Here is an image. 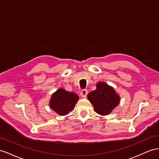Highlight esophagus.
<instances>
[{
    "mask_svg": "<svg viewBox=\"0 0 159 159\" xmlns=\"http://www.w3.org/2000/svg\"><path fill=\"white\" fill-rule=\"evenodd\" d=\"M87 94H88V91L86 90V89H83V90L80 93V95L82 97H86Z\"/></svg>",
    "mask_w": 159,
    "mask_h": 159,
    "instance_id": "obj_1",
    "label": "esophagus"
}]
</instances>
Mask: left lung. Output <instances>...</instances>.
Here are the masks:
<instances>
[{
	"label": "left lung",
	"mask_w": 159,
	"mask_h": 159,
	"mask_svg": "<svg viewBox=\"0 0 159 159\" xmlns=\"http://www.w3.org/2000/svg\"><path fill=\"white\" fill-rule=\"evenodd\" d=\"M96 89L87 95L95 112L101 116L108 115L119 105L120 96L112 87L104 82H99Z\"/></svg>",
	"instance_id": "left-lung-1"
}]
</instances>
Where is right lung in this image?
<instances>
[{
    "label": "right lung",
    "instance_id": "1",
    "mask_svg": "<svg viewBox=\"0 0 159 159\" xmlns=\"http://www.w3.org/2000/svg\"><path fill=\"white\" fill-rule=\"evenodd\" d=\"M79 97L73 92L64 89H59L53 93L50 101V107L60 116H65L72 110Z\"/></svg>",
    "mask_w": 159,
    "mask_h": 159
}]
</instances>
